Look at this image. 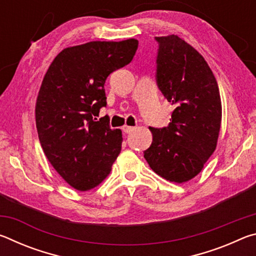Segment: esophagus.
<instances>
[{
  "instance_id": "esophagus-1",
  "label": "esophagus",
  "mask_w": 256,
  "mask_h": 256,
  "mask_svg": "<svg viewBox=\"0 0 256 256\" xmlns=\"http://www.w3.org/2000/svg\"><path fill=\"white\" fill-rule=\"evenodd\" d=\"M133 130H134V128L128 126V125H124L123 126V132H125V133H131Z\"/></svg>"
}]
</instances>
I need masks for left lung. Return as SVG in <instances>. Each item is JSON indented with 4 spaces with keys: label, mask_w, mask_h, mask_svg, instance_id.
I'll use <instances>...</instances> for the list:
<instances>
[{
    "label": "left lung",
    "mask_w": 256,
    "mask_h": 256,
    "mask_svg": "<svg viewBox=\"0 0 256 256\" xmlns=\"http://www.w3.org/2000/svg\"><path fill=\"white\" fill-rule=\"evenodd\" d=\"M157 84L175 106L167 128H149L152 144L144 158L162 178L185 183L214 154L222 125L218 84L204 58L177 34L156 37Z\"/></svg>",
    "instance_id": "1"
}]
</instances>
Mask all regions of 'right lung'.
<instances>
[{
  "label": "right lung",
  "mask_w": 256,
  "mask_h": 256,
  "mask_svg": "<svg viewBox=\"0 0 256 256\" xmlns=\"http://www.w3.org/2000/svg\"><path fill=\"white\" fill-rule=\"evenodd\" d=\"M138 42H89L64 48L42 79L36 102L42 148L60 176L78 190L96 188L110 175L122 148V131L110 118L105 81L131 62Z\"/></svg>",
  "instance_id": "1"
}]
</instances>
